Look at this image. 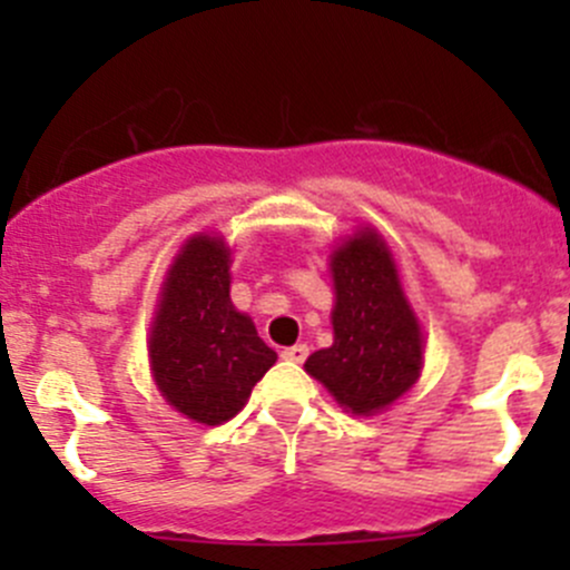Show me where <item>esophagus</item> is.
Wrapping results in <instances>:
<instances>
[{"mask_svg": "<svg viewBox=\"0 0 570 570\" xmlns=\"http://www.w3.org/2000/svg\"><path fill=\"white\" fill-rule=\"evenodd\" d=\"M286 361H292V364H303V361L308 358V344H292V347H286L284 353Z\"/></svg>", "mask_w": 570, "mask_h": 570, "instance_id": "esophagus-1", "label": "esophagus"}]
</instances>
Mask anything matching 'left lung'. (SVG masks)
Wrapping results in <instances>:
<instances>
[{"label": "left lung", "instance_id": "8db88e82", "mask_svg": "<svg viewBox=\"0 0 570 570\" xmlns=\"http://www.w3.org/2000/svg\"><path fill=\"white\" fill-rule=\"evenodd\" d=\"M333 344L308 355L306 372L353 413L392 405L422 370V331L400 289L392 253L361 232L333 253Z\"/></svg>", "mask_w": 570, "mask_h": 570}]
</instances>
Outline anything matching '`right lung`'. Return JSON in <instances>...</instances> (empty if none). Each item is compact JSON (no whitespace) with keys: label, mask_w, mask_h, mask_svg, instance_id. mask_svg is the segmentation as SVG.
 <instances>
[{"label":"right lung","mask_w":570,"mask_h":570,"mask_svg":"<svg viewBox=\"0 0 570 570\" xmlns=\"http://www.w3.org/2000/svg\"><path fill=\"white\" fill-rule=\"evenodd\" d=\"M228 250L215 237L184 245L151 327V366L165 400L204 424L228 422L275 364L250 317L228 297Z\"/></svg>","instance_id":"right-lung-1"}]
</instances>
